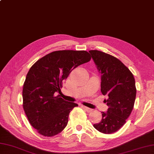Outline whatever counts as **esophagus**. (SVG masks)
<instances>
[{"label":"esophagus","mask_w":154,"mask_h":154,"mask_svg":"<svg viewBox=\"0 0 154 154\" xmlns=\"http://www.w3.org/2000/svg\"><path fill=\"white\" fill-rule=\"evenodd\" d=\"M83 108L87 111V112H92V109H91V108H87V107H86V106H83Z\"/></svg>","instance_id":"34e87169"}]
</instances>
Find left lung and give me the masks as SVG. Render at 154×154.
I'll return each mask as SVG.
<instances>
[{
  "mask_svg": "<svg viewBox=\"0 0 154 154\" xmlns=\"http://www.w3.org/2000/svg\"><path fill=\"white\" fill-rule=\"evenodd\" d=\"M92 58L101 74V92L107 96V112L94 124L96 130L104 134L117 131L126 123L133 109L137 94L135 80L131 71L113 56L99 51H90Z\"/></svg>",
  "mask_w": 154,
  "mask_h": 154,
  "instance_id": "left-lung-1",
  "label": "left lung"
}]
</instances>
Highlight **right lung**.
Wrapping results in <instances>:
<instances>
[{"label": "right lung", "mask_w": 154, "mask_h": 154, "mask_svg": "<svg viewBox=\"0 0 154 154\" xmlns=\"http://www.w3.org/2000/svg\"><path fill=\"white\" fill-rule=\"evenodd\" d=\"M85 51H58L42 57L28 71L23 87V107L31 126L45 137L61 133L69 113L78 104L67 102L61 92L63 81L73 69L90 61Z\"/></svg>", "instance_id": "obj_1"}]
</instances>
